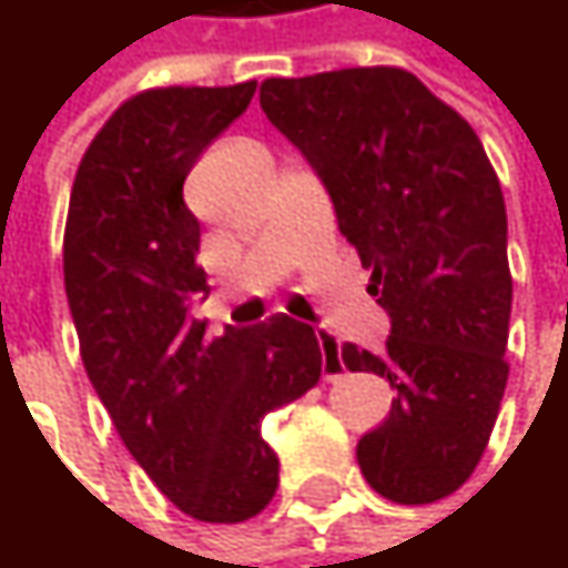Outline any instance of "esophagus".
Instances as JSON below:
<instances>
[{"mask_svg": "<svg viewBox=\"0 0 568 568\" xmlns=\"http://www.w3.org/2000/svg\"><path fill=\"white\" fill-rule=\"evenodd\" d=\"M318 345H322V372H325V378H328V382H335V378L345 372V362H342V342H338L328 328H322V332H318Z\"/></svg>", "mask_w": 568, "mask_h": 568, "instance_id": "esophagus-1", "label": "esophagus"}]
</instances>
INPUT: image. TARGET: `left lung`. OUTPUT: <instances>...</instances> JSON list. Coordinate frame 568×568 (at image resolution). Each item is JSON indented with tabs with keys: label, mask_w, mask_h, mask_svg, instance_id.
Returning <instances> with one entry per match:
<instances>
[{
	"label": "left lung",
	"mask_w": 568,
	"mask_h": 568,
	"mask_svg": "<svg viewBox=\"0 0 568 568\" xmlns=\"http://www.w3.org/2000/svg\"><path fill=\"white\" fill-rule=\"evenodd\" d=\"M266 118L322 176L342 236L392 315L385 348L342 345L388 378L385 424L358 440L372 490L434 504L480 464L507 388V206L474 128L404 68L266 78Z\"/></svg>",
	"instance_id": "left-lung-1"
}]
</instances>
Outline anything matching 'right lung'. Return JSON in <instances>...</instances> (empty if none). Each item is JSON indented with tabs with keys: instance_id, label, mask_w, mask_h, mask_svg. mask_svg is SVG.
<instances>
[{
	"instance_id": "obj_1",
	"label": "right lung",
	"mask_w": 568,
	"mask_h": 568,
	"mask_svg": "<svg viewBox=\"0 0 568 568\" xmlns=\"http://www.w3.org/2000/svg\"><path fill=\"white\" fill-rule=\"evenodd\" d=\"M253 94L256 81L128 98L88 144L64 223V292L84 372L131 457L203 523L266 510L280 457L260 424L322 378V345L305 322L280 312L210 338L190 318V298L210 285L183 180Z\"/></svg>"
}]
</instances>
